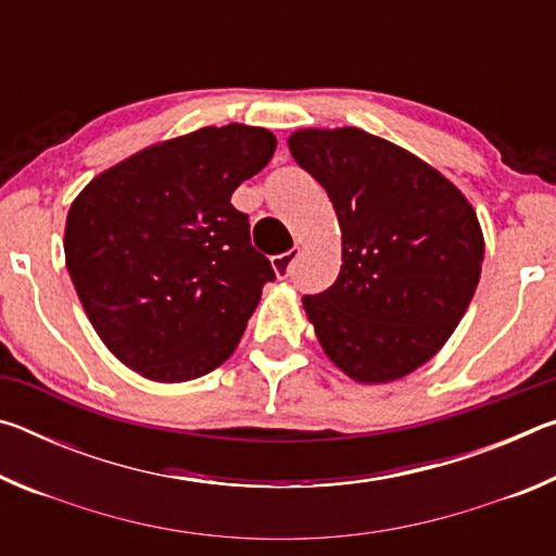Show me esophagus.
I'll list each match as a JSON object with an SVG mask.
<instances>
[{
  "label": "esophagus",
  "instance_id": "1",
  "mask_svg": "<svg viewBox=\"0 0 556 556\" xmlns=\"http://www.w3.org/2000/svg\"><path fill=\"white\" fill-rule=\"evenodd\" d=\"M299 257V250H291L285 252V255H277L271 257V267H275L277 277H289L291 275V267H294V260Z\"/></svg>",
  "mask_w": 556,
  "mask_h": 556
}]
</instances>
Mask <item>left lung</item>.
<instances>
[{
	"mask_svg": "<svg viewBox=\"0 0 556 556\" xmlns=\"http://www.w3.org/2000/svg\"><path fill=\"white\" fill-rule=\"evenodd\" d=\"M289 152L326 188L343 265L304 308L348 378H404L454 333L481 279L483 232L466 195L407 149L357 127L301 129Z\"/></svg>",
	"mask_w": 556,
	"mask_h": 556,
	"instance_id": "8db88e82",
	"label": "left lung"
}]
</instances>
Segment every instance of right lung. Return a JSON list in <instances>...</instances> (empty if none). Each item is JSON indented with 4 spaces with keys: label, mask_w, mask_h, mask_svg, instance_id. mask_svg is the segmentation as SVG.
Segmentation results:
<instances>
[{
    "label": "right lung",
    "mask_w": 556,
    "mask_h": 556,
    "mask_svg": "<svg viewBox=\"0 0 556 556\" xmlns=\"http://www.w3.org/2000/svg\"><path fill=\"white\" fill-rule=\"evenodd\" d=\"M275 149L262 127H203L108 168L73 201L65 267L92 328L127 368L186 382L238 348L275 269L230 195Z\"/></svg>",
    "instance_id": "right-lung-1"
}]
</instances>
